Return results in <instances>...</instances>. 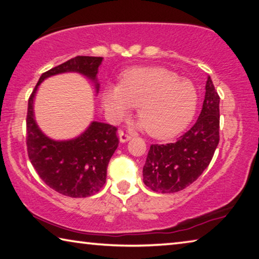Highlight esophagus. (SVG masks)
Here are the masks:
<instances>
[{
  "mask_svg": "<svg viewBox=\"0 0 259 259\" xmlns=\"http://www.w3.org/2000/svg\"><path fill=\"white\" fill-rule=\"evenodd\" d=\"M118 138H119V141L121 143H125V142L130 141V140L132 139V138H131V135L126 134L125 132H122V131H119V132H118Z\"/></svg>",
  "mask_w": 259,
  "mask_h": 259,
  "instance_id": "1",
  "label": "esophagus"
}]
</instances>
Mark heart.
I'll list each match as a JSON object with an SVG mask.
<instances>
[{"label": "heart", "mask_w": 259, "mask_h": 259, "mask_svg": "<svg viewBox=\"0 0 259 259\" xmlns=\"http://www.w3.org/2000/svg\"><path fill=\"white\" fill-rule=\"evenodd\" d=\"M198 93L191 80L162 67L127 70L119 86H108L102 95L104 110L113 118L138 107L139 127L153 138L168 139L187 127L196 113Z\"/></svg>", "instance_id": "b5f03b06"}]
</instances>
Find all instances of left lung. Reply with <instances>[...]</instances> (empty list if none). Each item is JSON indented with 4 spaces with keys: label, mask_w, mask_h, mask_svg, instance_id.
Listing matches in <instances>:
<instances>
[{
    "label": "left lung",
    "mask_w": 259,
    "mask_h": 259,
    "mask_svg": "<svg viewBox=\"0 0 259 259\" xmlns=\"http://www.w3.org/2000/svg\"><path fill=\"white\" fill-rule=\"evenodd\" d=\"M220 142V97L210 76L198 120L173 143L152 144L143 166V182L152 191L174 193L202 174Z\"/></svg>",
    "instance_id": "1"
}]
</instances>
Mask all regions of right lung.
I'll return each instance as SVG.
<instances>
[{"instance_id": "right-lung-1", "label": "right lung", "mask_w": 259, "mask_h": 259, "mask_svg": "<svg viewBox=\"0 0 259 259\" xmlns=\"http://www.w3.org/2000/svg\"><path fill=\"white\" fill-rule=\"evenodd\" d=\"M101 57H75L39 77L28 101L27 111V151L44 183L54 191L71 198L93 196L107 179L109 160L118 147L117 128L106 122L92 121L83 133L70 140H53L37 125L34 113V100L38 86L51 76L77 72L92 81L99 93L98 80Z\"/></svg>"}]
</instances>
